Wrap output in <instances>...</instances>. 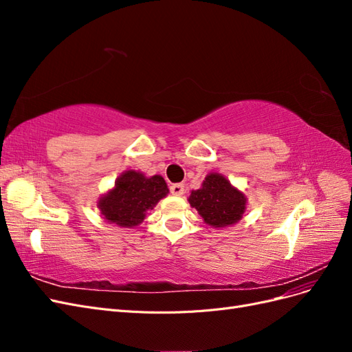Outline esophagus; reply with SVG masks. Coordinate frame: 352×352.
I'll use <instances>...</instances> for the list:
<instances>
[{"label":"esophagus","instance_id":"obj_1","mask_svg":"<svg viewBox=\"0 0 352 352\" xmlns=\"http://www.w3.org/2000/svg\"><path fill=\"white\" fill-rule=\"evenodd\" d=\"M170 192H172V195H176V197H180L185 194V186L182 184H175L170 186Z\"/></svg>","mask_w":352,"mask_h":352}]
</instances>
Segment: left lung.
I'll return each mask as SVG.
<instances>
[{"instance_id":"1","label":"left lung","mask_w":352,"mask_h":352,"mask_svg":"<svg viewBox=\"0 0 352 352\" xmlns=\"http://www.w3.org/2000/svg\"><path fill=\"white\" fill-rule=\"evenodd\" d=\"M189 202L198 210L207 225L223 228L241 220L247 199L226 177L211 173L202 182L201 189L192 190Z\"/></svg>"}]
</instances>
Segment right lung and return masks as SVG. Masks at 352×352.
I'll return each instance as SVG.
<instances>
[{
    "instance_id": "right-lung-1",
    "label": "right lung",
    "mask_w": 352,
    "mask_h": 352,
    "mask_svg": "<svg viewBox=\"0 0 352 352\" xmlns=\"http://www.w3.org/2000/svg\"><path fill=\"white\" fill-rule=\"evenodd\" d=\"M167 192L168 188L162 176L145 177L129 170L117 179L114 189L100 199L98 207L105 220L122 228H132L140 225L145 219V211L153 210Z\"/></svg>"
}]
</instances>
